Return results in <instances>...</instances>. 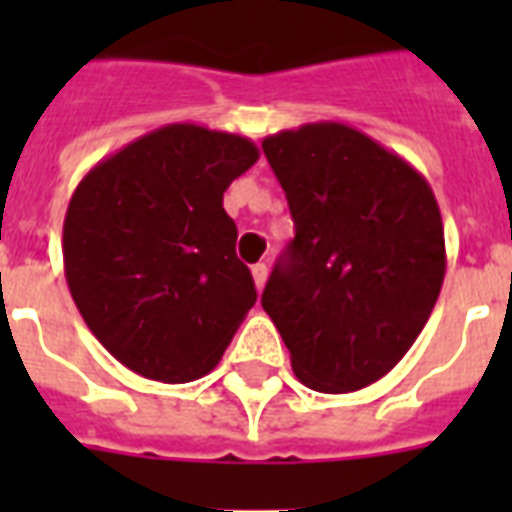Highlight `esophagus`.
Here are the masks:
<instances>
[{"mask_svg":"<svg viewBox=\"0 0 512 512\" xmlns=\"http://www.w3.org/2000/svg\"><path fill=\"white\" fill-rule=\"evenodd\" d=\"M252 279H255L257 289H263L265 281H268V265H265V263L252 265Z\"/></svg>","mask_w":512,"mask_h":512,"instance_id":"34e87169","label":"esophagus"}]
</instances>
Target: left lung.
<instances>
[{
  "label": "left lung",
  "instance_id": "left-lung-1",
  "mask_svg": "<svg viewBox=\"0 0 512 512\" xmlns=\"http://www.w3.org/2000/svg\"><path fill=\"white\" fill-rule=\"evenodd\" d=\"M263 151L295 220L265 313L303 385L366 388L406 356L444 284L436 196L412 164L348 124L281 130Z\"/></svg>",
  "mask_w": 512,
  "mask_h": 512
}]
</instances>
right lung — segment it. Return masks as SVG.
Instances as JSON below:
<instances>
[{
    "instance_id": "right-lung-1",
    "label": "right lung",
    "mask_w": 512,
    "mask_h": 512,
    "mask_svg": "<svg viewBox=\"0 0 512 512\" xmlns=\"http://www.w3.org/2000/svg\"><path fill=\"white\" fill-rule=\"evenodd\" d=\"M257 159L249 138L167 124L76 185L63 223L68 289L100 345L140 377L212 372L255 305L223 193Z\"/></svg>"
}]
</instances>
